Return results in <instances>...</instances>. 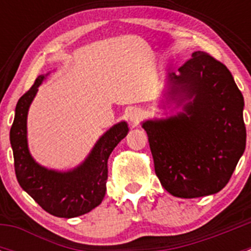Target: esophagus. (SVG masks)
Masks as SVG:
<instances>
[{"label":"esophagus","mask_w":251,"mask_h":251,"mask_svg":"<svg viewBox=\"0 0 251 251\" xmlns=\"http://www.w3.org/2000/svg\"><path fill=\"white\" fill-rule=\"evenodd\" d=\"M142 118H143V110L141 108H132L129 113H128V119L133 124H137Z\"/></svg>","instance_id":"34e87169"}]
</instances>
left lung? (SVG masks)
<instances>
[{"instance_id":"8db88e82","label":"left lung","mask_w":251,"mask_h":251,"mask_svg":"<svg viewBox=\"0 0 251 251\" xmlns=\"http://www.w3.org/2000/svg\"><path fill=\"white\" fill-rule=\"evenodd\" d=\"M178 72L170 75L168 94L192 101L183 113L142 127L162 186L176 197L195 199L221 191L243 156L244 98L229 69L207 52H194Z\"/></svg>"}]
</instances>
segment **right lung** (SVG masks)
Returning <instances> with one entry per match:
<instances>
[{"instance_id": "right-lung-1", "label": "right lung", "mask_w": 251, "mask_h": 251, "mask_svg": "<svg viewBox=\"0 0 251 251\" xmlns=\"http://www.w3.org/2000/svg\"><path fill=\"white\" fill-rule=\"evenodd\" d=\"M44 80L39 76L34 85L19 99L10 130L17 181L49 214L57 217H76L100 205L106 190L108 158L119 142L127 136L126 122L118 123L98 141L80 167L70 172H55L41 167L32 159L26 139V119L31 101Z\"/></svg>"}]
</instances>
